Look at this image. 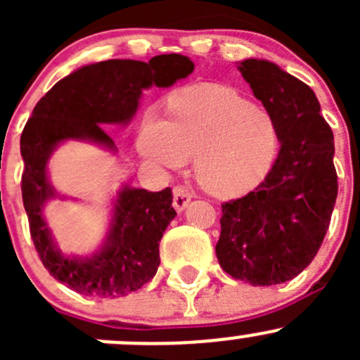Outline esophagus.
Returning a JSON list of instances; mask_svg holds the SVG:
<instances>
[{"label": "esophagus", "instance_id": "1", "mask_svg": "<svg viewBox=\"0 0 360 360\" xmlns=\"http://www.w3.org/2000/svg\"><path fill=\"white\" fill-rule=\"evenodd\" d=\"M191 202V195L188 193L184 188L181 186H176L174 188V198H172V205L174 209L177 210V212H183L184 209L188 207V203Z\"/></svg>", "mask_w": 360, "mask_h": 360}]
</instances>
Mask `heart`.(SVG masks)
Returning a JSON list of instances; mask_svg holds the SVG:
<instances>
[{
    "mask_svg": "<svg viewBox=\"0 0 360 360\" xmlns=\"http://www.w3.org/2000/svg\"><path fill=\"white\" fill-rule=\"evenodd\" d=\"M167 112V120L151 112L141 127L139 150L155 165L179 169L193 158L198 183L219 197L244 193L270 170L277 123L235 90L184 86L170 96Z\"/></svg>",
    "mask_w": 360,
    "mask_h": 360,
    "instance_id": "obj_1",
    "label": "heart"
}]
</instances>
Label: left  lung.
<instances>
[{"mask_svg": "<svg viewBox=\"0 0 360 360\" xmlns=\"http://www.w3.org/2000/svg\"><path fill=\"white\" fill-rule=\"evenodd\" d=\"M242 76L274 116L281 150L254 191L221 205V268L252 285L300 275L326 237L338 197L335 137L307 83L268 60H242Z\"/></svg>", "mask_w": 360, "mask_h": 360, "instance_id": "1", "label": "left lung"}]
</instances>
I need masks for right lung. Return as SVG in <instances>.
I'll use <instances>...</instances> for the list:
<instances>
[{"label": "right lung", "instance_id": "add662e5", "mask_svg": "<svg viewBox=\"0 0 360 360\" xmlns=\"http://www.w3.org/2000/svg\"><path fill=\"white\" fill-rule=\"evenodd\" d=\"M193 69L195 64L179 53L157 56L150 63L112 59L90 64L57 82L32 110L20 136L22 202L29 231L43 266L72 291L120 297L143 288L157 274L158 242L176 210L170 188L157 193L123 188L103 249L90 257L64 256L43 219V205L56 197L46 177L50 155L68 139L92 141L115 150L99 123L125 125L136 115L144 89L170 86Z\"/></svg>", "mask_w": 360, "mask_h": 360}]
</instances>
